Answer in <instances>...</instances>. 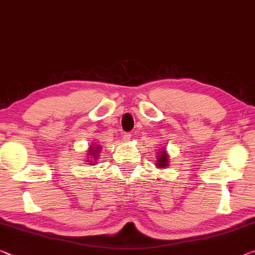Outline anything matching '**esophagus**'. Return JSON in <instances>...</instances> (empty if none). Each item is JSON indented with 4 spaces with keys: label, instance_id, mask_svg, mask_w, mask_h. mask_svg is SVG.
I'll return each instance as SVG.
<instances>
[{
    "label": "esophagus",
    "instance_id": "34e87169",
    "mask_svg": "<svg viewBox=\"0 0 255 255\" xmlns=\"http://www.w3.org/2000/svg\"><path fill=\"white\" fill-rule=\"evenodd\" d=\"M132 138V134L130 132H124L123 133V139L125 140V141H128V140H130Z\"/></svg>",
    "mask_w": 255,
    "mask_h": 255
}]
</instances>
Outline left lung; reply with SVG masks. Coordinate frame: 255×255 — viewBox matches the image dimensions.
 I'll list each match as a JSON object with an SVG mask.
<instances>
[{"label": "left lung", "mask_w": 255, "mask_h": 255, "mask_svg": "<svg viewBox=\"0 0 255 255\" xmlns=\"http://www.w3.org/2000/svg\"><path fill=\"white\" fill-rule=\"evenodd\" d=\"M157 157H158V156H157ZM157 162H158V163H157L158 166H166V162H167L166 156L159 155V158H158Z\"/></svg>", "instance_id": "obj_1"}]
</instances>
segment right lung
<instances>
[{
	"mask_svg": "<svg viewBox=\"0 0 255 255\" xmlns=\"http://www.w3.org/2000/svg\"><path fill=\"white\" fill-rule=\"evenodd\" d=\"M100 149H101V148H97V149H93V150H95L96 152H99ZM93 154H95V152H93ZM93 156H96V155H93Z\"/></svg>",
	"mask_w": 255,
	"mask_h": 255,
	"instance_id": "obj_1",
	"label": "right lung"
}]
</instances>
